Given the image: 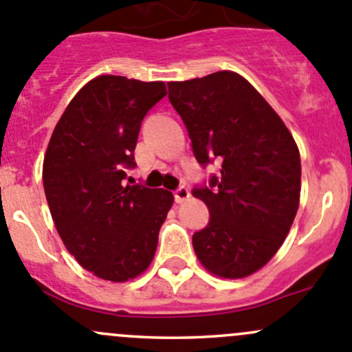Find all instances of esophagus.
I'll use <instances>...</instances> for the list:
<instances>
[{"label": "esophagus", "mask_w": 352, "mask_h": 352, "mask_svg": "<svg viewBox=\"0 0 352 352\" xmlns=\"http://www.w3.org/2000/svg\"><path fill=\"white\" fill-rule=\"evenodd\" d=\"M173 196H175V201L179 202V204H182V202H186V201H189V197H190V190L187 189V187H179V189L175 190V194H173Z\"/></svg>", "instance_id": "obj_1"}]
</instances>
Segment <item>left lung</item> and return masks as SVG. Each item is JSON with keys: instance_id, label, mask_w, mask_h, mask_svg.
Here are the masks:
<instances>
[{"instance_id": "1", "label": "left lung", "mask_w": 352, "mask_h": 352, "mask_svg": "<svg viewBox=\"0 0 352 352\" xmlns=\"http://www.w3.org/2000/svg\"><path fill=\"white\" fill-rule=\"evenodd\" d=\"M168 98L201 165L221 175L194 189L209 209L192 245L206 271L240 279L264 267L289 233L300 206V151L276 110L233 71L170 81Z\"/></svg>"}]
</instances>
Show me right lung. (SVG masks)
Listing matches in <instances>:
<instances>
[{"instance_id": "add662e5", "label": "right lung", "mask_w": 352, "mask_h": 352, "mask_svg": "<svg viewBox=\"0 0 352 352\" xmlns=\"http://www.w3.org/2000/svg\"><path fill=\"white\" fill-rule=\"evenodd\" d=\"M166 95L163 81L102 74L58 120L42 165L45 199L63 243L97 278L126 283L155 257L173 194L124 184L141 120Z\"/></svg>"}]
</instances>
